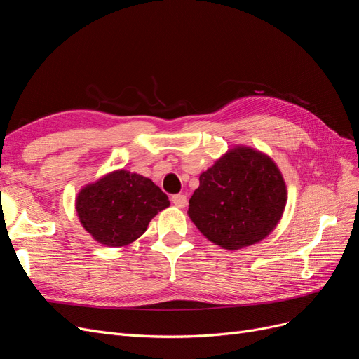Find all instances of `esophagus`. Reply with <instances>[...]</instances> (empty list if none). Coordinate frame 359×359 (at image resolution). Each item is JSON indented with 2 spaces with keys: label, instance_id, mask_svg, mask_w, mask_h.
Masks as SVG:
<instances>
[{
  "label": "esophagus",
  "instance_id": "34e87169",
  "mask_svg": "<svg viewBox=\"0 0 359 359\" xmlns=\"http://www.w3.org/2000/svg\"><path fill=\"white\" fill-rule=\"evenodd\" d=\"M172 203L178 206V208H184V206L187 205V196L186 194H173V196L170 198Z\"/></svg>",
  "mask_w": 359,
  "mask_h": 359
}]
</instances>
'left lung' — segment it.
I'll return each instance as SVG.
<instances>
[{
	"mask_svg": "<svg viewBox=\"0 0 359 359\" xmlns=\"http://www.w3.org/2000/svg\"><path fill=\"white\" fill-rule=\"evenodd\" d=\"M285 206L286 186L274 161L240 147L199 177L189 215L210 241L238 250L264 240Z\"/></svg>",
	"mask_w": 359,
	"mask_h": 359,
	"instance_id": "8db88e82",
	"label": "left lung"
}]
</instances>
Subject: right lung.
Returning <instances> with one entry per match:
<instances>
[{
  "label": "right lung",
  "instance_id": "1",
  "mask_svg": "<svg viewBox=\"0 0 359 359\" xmlns=\"http://www.w3.org/2000/svg\"><path fill=\"white\" fill-rule=\"evenodd\" d=\"M169 206L158 186L137 173L116 170L81 190L76 201L79 220L95 241L127 245L142 235L153 217Z\"/></svg>",
  "mask_w": 359,
  "mask_h": 359
}]
</instances>
